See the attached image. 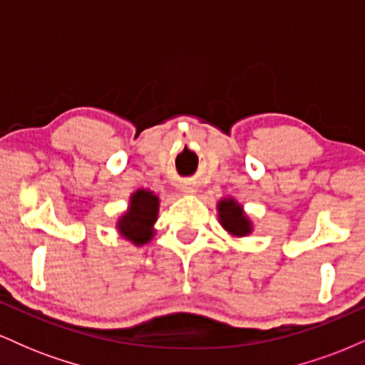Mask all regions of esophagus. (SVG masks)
<instances>
[{
    "label": "esophagus",
    "mask_w": 365,
    "mask_h": 365,
    "mask_svg": "<svg viewBox=\"0 0 365 365\" xmlns=\"http://www.w3.org/2000/svg\"><path fill=\"white\" fill-rule=\"evenodd\" d=\"M182 192H183V194H194V192H195V188L194 187H188V185H183L182 187Z\"/></svg>",
    "instance_id": "1"
}]
</instances>
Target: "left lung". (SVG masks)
<instances>
[{"instance_id": "obj_1", "label": "left lung", "mask_w": 365, "mask_h": 365, "mask_svg": "<svg viewBox=\"0 0 365 365\" xmlns=\"http://www.w3.org/2000/svg\"><path fill=\"white\" fill-rule=\"evenodd\" d=\"M217 221L223 226V230L233 238H244L252 235L254 223L249 215L245 212L244 206L235 197H223L216 204Z\"/></svg>"}]
</instances>
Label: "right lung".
<instances>
[{
	"instance_id": "obj_1",
	"label": "right lung",
	"mask_w": 365,
	"mask_h": 365,
	"mask_svg": "<svg viewBox=\"0 0 365 365\" xmlns=\"http://www.w3.org/2000/svg\"><path fill=\"white\" fill-rule=\"evenodd\" d=\"M161 199L148 188H139L128 197V206L116 220V232L135 247H144L156 235Z\"/></svg>"
}]
</instances>
